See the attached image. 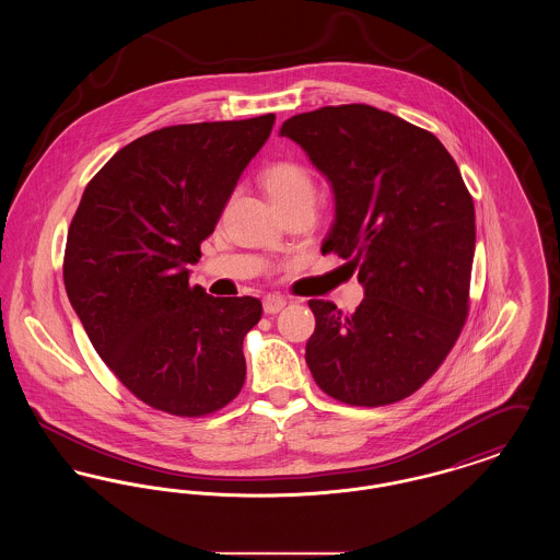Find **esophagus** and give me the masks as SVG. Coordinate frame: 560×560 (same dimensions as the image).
Wrapping results in <instances>:
<instances>
[{"label":"esophagus","instance_id":"1","mask_svg":"<svg viewBox=\"0 0 560 560\" xmlns=\"http://www.w3.org/2000/svg\"><path fill=\"white\" fill-rule=\"evenodd\" d=\"M285 304H288V300L283 298V295H267L265 298V302H262V306H265V313L267 315H277L279 311H283L285 308Z\"/></svg>","mask_w":560,"mask_h":560}]
</instances>
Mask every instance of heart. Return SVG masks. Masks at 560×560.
Masks as SVG:
<instances>
[{"label": "heart", "instance_id": "heart-1", "mask_svg": "<svg viewBox=\"0 0 560 560\" xmlns=\"http://www.w3.org/2000/svg\"><path fill=\"white\" fill-rule=\"evenodd\" d=\"M262 187L279 212L293 206L313 208L317 197V187L311 172L295 161H277L268 165L262 174Z\"/></svg>", "mask_w": 560, "mask_h": 560}]
</instances>
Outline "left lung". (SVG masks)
<instances>
[{
    "label": "left lung",
    "instance_id": "obj_1",
    "mask_svg": "<svg viewBox=\"0 0 560 560\" xmlns=\"http://www.w3.org/2000/svg\"><path fill=\"white\" fill-rule=\"evenodd\" d=\"M281 136L334 188L320 252L345 258L365 288L354 313L308 300V370L348 405L405 399L447 359L470 308L475 203L457 163L434 133L370 105L293 115Z\"/></svg>",
    "mask_w": 560,
    "mask_h": 560
}]
</instances>
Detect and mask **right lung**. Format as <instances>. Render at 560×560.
<instances>
[{"label":"right lung","mask_w":560,"mask_h":560,"mask_svg":"<svg viewBox=\"0 0 560 560\" xmlns=\"http://www.w3.org/2000/svg\"><path fill=\"white\" fill-rule=\"evenodd\" d=\"M272 124L268 113L144 133L81 195L62 262L67 295L108 370L153 409L201 418L243 388V338L262 302L213 298L188 283V265Z\"/></svg>","instance_id":"obj_1"}]
</instances>
